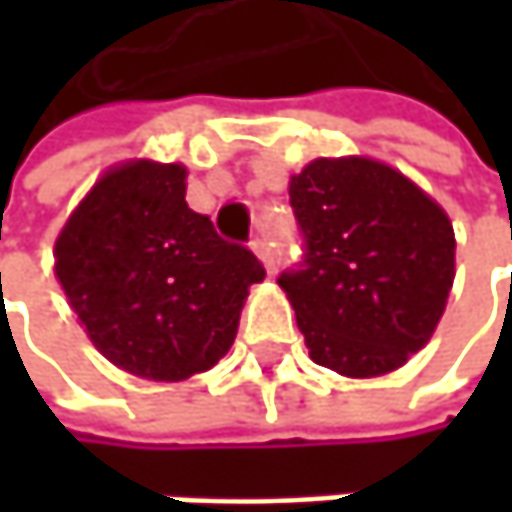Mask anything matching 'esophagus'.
<instances>
[{"label":"esophagus","instance_id":"obj_1","mask_svg":"<svg viewBox=\"0 0 512 512\" xmlns=\"http://www.w3.org/2000/svg\"><path fill=\"white\" fill-rule=\"evenodd\" d=\"M252 252H255V255L263 260V266H266L269 272L275 269V255H272V246H269V240H266L263 234L252 237Z\"/></svg>","mask_w":512,"mask_h":512}]
</instances>
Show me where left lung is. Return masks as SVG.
I'll return each mask as SVG.
<instances>
[{"instance_id": "1", "label": "left lung", "mask_w": 512, "mask_h": 512, "mask_svg": "<svg viewBox=\"0 0 512 512\" xmlns=\"http://www.w3.org/2000/svg\"><path fill=\"white\" fill-rule=\"evenodd\" d=\"M302 257L278 284L311 358L379 376L418 353L454 284V228L400 171L373 159H314L290 180Z\"/></svg>"}]
</instances>
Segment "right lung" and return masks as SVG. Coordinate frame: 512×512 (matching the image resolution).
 I'll use <instances>...</instances> for the list:
<instances>
[{
	"instance_id": "1",
	"label": "right lung",
	"mask_w": 512,
	"mask_h": 512,
	"mask_svg": "<svg viewBox=\"0 0 512 512\" xmlns=\"http://www.w3.org/2000/svg\"><path fill=\"white\" fill-rule=\"evenodd\" d=\"M186 168L127 162L94 183L55 243V275L112 364L145 379L210 370L266 269L186 204Z\"/></svg>"
}]
</instances>
